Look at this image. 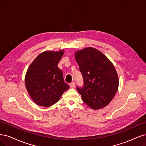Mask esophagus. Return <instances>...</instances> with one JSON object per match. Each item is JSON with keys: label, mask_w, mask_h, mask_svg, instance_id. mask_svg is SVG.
Here are the masks:
<instances>
[{"label": "esophagus", "mask_w": 146, "mask_h": 146, "mask_svg": "<svg viewBox=\"0 0 146 146\" xmlns=\"http://www.w3.org/2000/svg\"><path fill=\"white\" fill-rule=\"evenodd\" d=\"M70 87L71 88H74L75 87V82H72L70 84Z\"/></svg>", "instance_id": "34e87169"}]
</instances>
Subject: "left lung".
<instances>
[{"label":"left lung","instance_id":"1","mask_svg":"<svg viewBox=\"0 0 146 146\" xmlns=\"http://www.w3.org/2000/svg\"><path fill=\"white\" fill-rule=\"evenodd\" d=\"M84 81L76 87L83 101L94 110L109 104L118 88L119 80L113 65L96 48L88 47L75 53Z\"/></svg>","mask_w":146,"mask_h":146}]
</instances>
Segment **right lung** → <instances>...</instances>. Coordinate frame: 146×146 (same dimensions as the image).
I'll return each mask as SVG.
<instances>
[{
  "label": "right lung",
  "instance_id": "add662e5",
  "mask_svg": "<svg viewBox=\"0 0 146 146\" xmlns=\"http://www.w3.org/2000/svg\"><path fill=\"white\" fill-rule=\"evenodd\" d=\"M64 52L44 51L28 69L25 86L36 104L45 107L53 106L69 88L68 84L64 82L62 70L58 66Z\"/></svg>",
  "mask_w": 146,
  "mask_h": 146
}]
</instances>
